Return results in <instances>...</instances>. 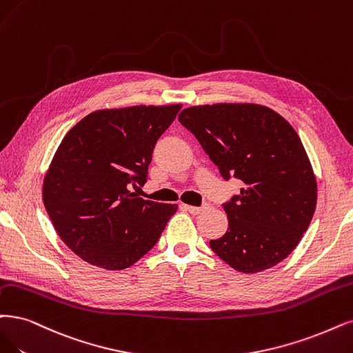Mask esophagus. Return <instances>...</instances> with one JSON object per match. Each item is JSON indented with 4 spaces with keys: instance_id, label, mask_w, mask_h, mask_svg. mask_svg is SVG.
I'll list each match as a JSON object with an SVG mask.
<instances>
[{
    "instance_id": "esophagus-1",
    "label": "esophagus",
    "mask_w": 353,
    "mask_h": 353,
    "mask_svg": "<svg viewBox=\"0 0 353 353\" xmlns=\"http://www.w3.org/2000/svg\"><path fill=\"white\" fill-rule=\"evenodd\" d=\"M183 208L186 211H189L192 215H198L202 212V208H198V206H192V205H183Z\"/></svg>"
}]
</instances>
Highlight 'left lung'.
<instances>
[{
  "label": "left lung",
  "instance_id": "obj_1",
  "mask_svg": "<svg viewBox=\"0 0 353 353\" xmlns=\"http://www.w3.org/2000/svg\"><path fill=\"white\" fill-rule=\"evenodd\" d=\"M179 121L194 135L224 179L244 186L224 205L228 230L211 240L214 253L243 273L270 269L288 257L317 205V180L290 122L256 103L198 104Z\"/></svg>",
  "mask_w": 353,
  "mask_h": 353
}]
</instances>
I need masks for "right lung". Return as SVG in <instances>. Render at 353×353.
<instances>
[{"label":"right lung","instance_id":"add662e5","mask_svg":"<svg viewBox=\"0 0 353 353\" xmlns=\"http://www.w3.org/2000/svg\"><path fill=\"white\" fill-rule=\"evenodd\" d=\"M181 104L100 109L72 126L43 179L42 199L61 240L106 270L137 263L159 241L176 203L137 198L155 142Z\"/></svg>","mask_w":353,"mask_h":353}]
</instances>
